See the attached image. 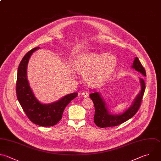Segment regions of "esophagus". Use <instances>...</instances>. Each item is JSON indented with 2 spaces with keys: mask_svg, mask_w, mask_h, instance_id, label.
Here are the masks:
<instances>
[{
  "mask_svg": "<svg viewBox=\"0 0 161 161\" xmlns=\"http://www.w3.org/2000/svg\"><path fill=\"white\" fill-rule=\"evenodd\" d=\"M81 96L83 97H87L88 96H89V93L86 91H83L82 93H81Z\"/></svg>",
  "mask_w": 161,
  "mask_h": 161,
  "instance_id": "34e87169",
  "label": "esophagus"
}]
</instances>
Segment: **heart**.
Here are the masks:
<instances>
[{
    "instance_id": "b5f03b06",
    "label": "heart",
    "mask_w": 161,
    "mask_h": 161,
    "mask_svg": "<svg viewBox=\"0 0 161 161\" xmlns=\"http://www.w3.org/2000/svg\"><path fill=\"white\" fill-rule=\"evenodd\" d=\"M117 60L110 53L94 52L83 54L75 61L76 70L84 74L86 81L91 85H97L109 79L114 72Z\"/></svg>"
}]
</instances>
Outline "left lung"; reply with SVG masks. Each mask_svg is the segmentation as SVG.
Returning <instances> with one entry per match:
<instances>
[{"label": "left lung", "mask_w": 161, "mask_h": 161, "mask_svg": "<svg viewBox=\"0 0 161 161\" xmlns=\"http://www.w3.org/2000/svg\"><path fill=\"white\" fill-rule=\"evenodd\" d=\"M131 67L135 69L136 71L140 72L143 76H146L145 70L137 57L135 58ZM140 82L141 85V90L139 94L133 101L131 106L122 114H114L110 113L107 108L106 103L99 92L90 94L89 96L93 101L95 108L94 121L98 127L106 128L118 126L128 120L136 113L140 106L145 89V84L143 79L140 78Z\"/></svg>", "instance_id": "left-lung-1"}]
</instances>
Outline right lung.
<instances>
[{
	"mask_svg": "<svg viewBox=\"0 0 161 161\" xmlns=\"http://www.w3.org/2000/svg\"><path fill=\"white\" fill-rule=\"evenodd\" d=\"M39 48L36 47L28 52L20 62L18 70L16 94L19 104L31 121L42 126H52L62 119L65 107L78 94H67L50 104H42L36 98L27 79V66L33 53Z\"/></svg>",
	"mask_w": 161,
	"mask_h": 161,
	"instance_id": "1",
	"label": "right lung"
}]
</instances>
